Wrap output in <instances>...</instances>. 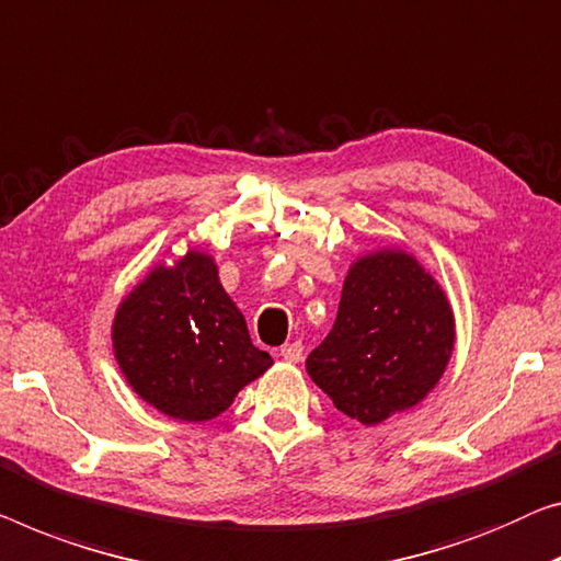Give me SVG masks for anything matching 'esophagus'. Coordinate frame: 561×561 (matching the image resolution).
Masks as SVG:
<instances>
[{
  "label": "esophagus",
  "instance_id": "obj_1",
  "mask_svg": "<svg viewBox=\"0 0 561 561\" xmlns=\"http://www.w3.org/2000/svg\"><path fill=\"white\" fill-rule=\"evenodd\" d=\"M302 342H287V345H282L279 347V355H282V360H287V363H299L302 360Z\"/></svg>",
  "mask_w": 561,
  "mask_h": 561
}]
</instances>
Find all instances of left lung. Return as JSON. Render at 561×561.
<instances>
[{"label":"left lung","instance_id":"1","mask_svg":"<svg viewBox=\"0 0 561 561\" xmlns=\"http://www.w3.org/2000/svg\"><path fill=\"white\" fill-rule=\"evenodd\" d=\"M454 350V312L443 289L403 252L353 264L337 320L307 357V373L334 408L365 425L428 396Z\"/></svg>","mask_w":561,"mask_h":561}]
</instances>
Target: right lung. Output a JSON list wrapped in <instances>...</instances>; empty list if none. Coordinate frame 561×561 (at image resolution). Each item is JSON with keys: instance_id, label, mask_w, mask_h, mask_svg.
<instances>
[{"instance_id": "1", "label": "right lung", "mask_w": 561, "mask_h": 561, "mask_svg": "<svg viewBox=\"0 0 561 561\" xmlns=\"http://www.w3.org/2000/svg\"><path fill=\"white\" fill-rule=\"evenodd\" d=\"M113 347L130 388L179 421H211L272 365L252 345L244 314L224 291L211 256L188 252L156 266L125 297Z\"/></svg>"}]
</instances>
